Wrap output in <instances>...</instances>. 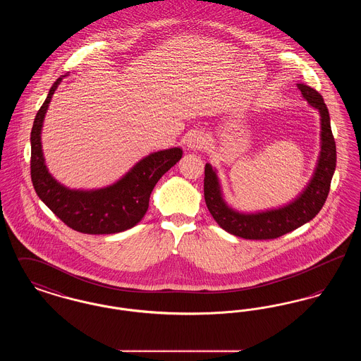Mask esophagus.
I'll use <instances>...</instances> for the list:
<instances>
[{"mask_svg":"<svg viewBox=\"0 0 361 361\" xmlns=\"http://www.w3.org/2000/svg\"><path fill=\"white\" fill-rule=\"evenodd\" d=\"M207 145V137L202 131H190L187 135V147L189 150H202Z\"/></svg>","mask_w":361,"mask_h":361,"instance_id":"34e87169","label":"esophagus"}]
</instances>
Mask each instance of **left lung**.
Listing matches in <instances>:
<instances>
[{
	"label": "left lung",
	"mask_w": 361,
	"mask_h": 361,
	"mask_svg": "<svg viewBox=\"0 0 361 361\" xmlns=\"http://www.w3.org/2000/svg\"><path fill=\"white\" fill-rule=\"evenodd\" d=\"M302 96L321 115V154L309 185L290 204L257 214H242L227 206L216 172L209 164L204 168V199L215 222L227 233L245 240H274L310 222L325 204L331 177L336 171V142L330 116L322 96L312 87L298 84Z\"/></svg>",
	"instance_id": "8db88e82"
}]
</instances>
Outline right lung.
<instances>
[{"mask_svg":"<svg viewBox=\"0 0 361 361\" xmlns=\"http://www.w3.org/2000/svg\"><path fill=\"white\" fill-rule=\"evenodd\" d=\"M58 78L36 114L31 131V178L39 199L70 228L84 234H115L142 221L158 180L183 157L180 147L145 157L115 184L94 190H75L59 184L47 171L40 133Z\"/></svg>","mask_w":361,"mask_h":361,"instance_id":"obj_1","label":"right lung"}]
</instances>
